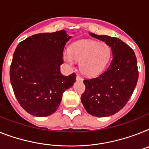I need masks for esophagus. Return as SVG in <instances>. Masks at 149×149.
Segmentation results:
<instances>
[{"label":"esophagus","instance_id":"esophagus-1","mask_svg":"<svg viewBox=\"0 0 149 149\" xmlns=\"http://www.w3.org/2000/svg\"><path fill=\"white\" fill-rule=\"evenodd\" d=\"M76 80H77V81H83V78H82V77L79 75L76 76Z\"/></svg>","mask_w":149,"mask_h":149}]
</instances>
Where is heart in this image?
I'll return each mask as SVG.
<instances>
[{
	"label": "heart",
	"instance_id": "heart-1",
	"mask_svg": "<svg viewBox=\"0 0 149 149\" xmlns=\"http://www.w3.org/2000/svg\"><path fill=\"white\" fill-rule=\"evenodd\" d=\"M111 56L110 46L106 43L90 39H81L71 45L69 50L63 52V58L68 65L73 66L80 61V68L84 74L96 77L104 72Z\"/></svg>",
	"mask_w": 149,
	"mask_h": 149
}]
</instances>
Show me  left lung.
Instances as JSON below:
<instances>
[{
    "mask_svg": "<svg viewBox=\"0 0 149 149\" xmlns=\"http://www.w3.org/2000/svg\"><path fill=\"white\" fill-rule=\"evenodd\" d=\"M90 35L111 48L113 58L104 73L84 81L86 89L81 100L92 116H110L123 109L133 93L139 77L137 60L133 50L120 39L92 33Z\"/></svg>",
    "mask_w": 149,
    "mask_h": 149,
    "instance_id": "left-lung-1",
    "label": "left lung"
}]
</instances>
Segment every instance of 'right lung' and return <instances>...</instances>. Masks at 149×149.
<instances>
[{
  "label": "right lung",
  "mask_w": 149,
  "mask_h": 149,
  "mask_svg": "<svg viewBox=\"0 0 149 149\" xmlns=\"http://www.w3.org/2000/svg\"><path fill=\"white\" fill-rule=\"evenodd\" d=\"M72 38L65 30L39 33L19 42L13 53L10 79L17 100L33 116L44 117L57 110L75 74L60 72L63 50Z\"/></svg>",
  "instance_id": "obj_1"
}]
</instances>
